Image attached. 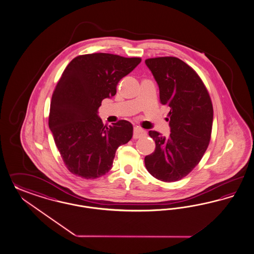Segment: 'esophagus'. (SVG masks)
<instances>
[{"label": "esophagus", "instance_id": "34e87169", "mask_svg": "<svg viewBox=\"0 0 254 254\" xmlns=\"http://www.w3.org/2000/svg\"><path fill=\"white\" fill-rule=\"evenodd\" d=\"M146 135V131L142 128H140L139 127H135L134 130H133V138L134 139H139L143 136Z\"/></svg>", "mask_w": 254, "mask_h": 254}]
</instances>
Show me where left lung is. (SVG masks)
<instances>
[{
    "instance_id": "left-lung-1",
    "label": "left lung",
    "mask_w": 254,
    "mask_h": 254,
    "mask_svg": "<svg viewBox=\"0 0 254 254\" xmlns=\"http://www.w3.org/2000/svg\"><path fill=\"white\" fill-rule=\"evenodd\" d=\"M159 88L160 103L170 107L168 137L150 130L155 152L144 158L150 175L175 182L189 175L200 162L209 144L213 106L201 78L176 57L145 60Z\"/></svg>"
}]
</instances>
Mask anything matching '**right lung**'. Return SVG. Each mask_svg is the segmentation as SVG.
Masks as SVG:
<instances>
[{"mask_svg":"<svg viewBox=\"0 0 254 254\" xmlns=\"http://www.w3.org/2000/svg\"><path fill=\"white\" fill-rule=\"evenodd\" d=\"M140 58L110 53L79 55L70 62L53 92L49 127L62 158L73 175L95 179L113 167L117 148L131 140V123L104 126L101 101L116 94L119 80Z\"/></svg>","mask_w":254,"mask_h":254,"instance_id":"right-lung-1","label":"right lung"}]
</instances>
